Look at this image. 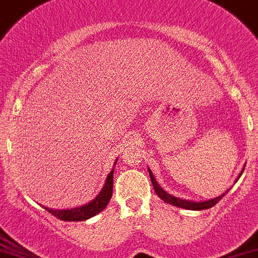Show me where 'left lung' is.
Listing matches in <instances>:
<instances>
[{
  "label": "left lung",
  "instance_id": "8db88e82",
  "mask_svg": "<svg viewBox=\"0 0 258 258\" xmlns=\"http://www.w3.org/2000/svg\"><path fill=\"white\" fill-rule=\"evenodd\" d=\"M244 167H245V165H243L242 170H240L239 175H238V178L235 179V182H237V180L239 179L240 175H242L243 170H244ZM148 170H149V174H150L151 183H153V187H154V191H155V194L158 195V196L160 197L163 201L167 202V204H169V205L177 206V208L187 209V210H205V209L213 208V206L216 205V204H218V202L220 201V200L223 199L224 196H225V194H228V191L230 189V188L227 189V191L224 192V194H221L220 196L214 197V199H210V200H205V201H191V200H183V199H179V197L173 196V195L168 194L167 191H164V189L160 187V184L156 182V179H155V177H154L153 172H151L149 168H148Z\"/></svg>",
  "mask_w": 258,
  "mask_h": 258
}]
</instances>
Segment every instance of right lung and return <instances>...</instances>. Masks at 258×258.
Returning <instances> with one entry per match:
<instances>
[{"mask_svg":"<svg viewBox=\"0 0 258 258\" xmlns=\"http://www.w3.org/2000/svg\"><path fill=\"white\" fill-rule=\"evenodd\" d=\"M117 160L118 159H115L114 165L117 163ZM113 172H114V169L112 168V170L108 173L104 186L100 189L99 194L96 195L95 199H93L90 202L85 204V205L76 206V208L72 209H62V210L61 209H57V210L56 209H49L45 208V206H43V208L48 213H50L52 215L56 216V218L64 221H81L86 220V219H90L91 216L99 214L100 211H103L107 208L113 192Z\"/></svg>","mask_w":258,"mask_h":258,"instance_id":"obj_1","label":"right lung"}]
</instances>
